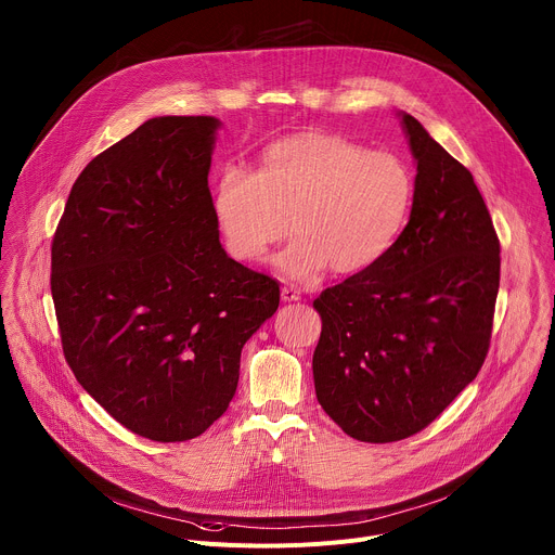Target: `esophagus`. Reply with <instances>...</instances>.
Instances as JSON below:
<instances>
[{
  "instance_id": "obj_1",
  "label": "esophagus",
  "mask_w": 555,
  "mask_h": 555,
  "mask_svg": "<svg viewBox=\"0 0 555 555\" xmlns=\"http://www.w3.org/2000/svg\"><path fill=\"white\" fill-rule=\"evenodd\" d=\"M281 298L283 302H296L300 300V292H296L294 287H281Z\"/></svg>"
}]
</instances>
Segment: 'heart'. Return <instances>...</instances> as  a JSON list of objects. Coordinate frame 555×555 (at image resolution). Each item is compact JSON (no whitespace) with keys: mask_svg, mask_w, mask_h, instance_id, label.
Returning <instances> with one entry per match:
<instances>
[{"mask_svg":"<svg viewBox=\"0 0 555 555\" xmlns=\"http://www.w3.org/2000/svg\"><path fill=\"white\" fill-rule=\"evenodd\" d=\"M415 180L388 151H369L340 133L300 129L268 142L257 169L225 167L212 186V215L228 255L259 263L292 228L298 240L279 270L298 283L327 268L340 276L371 270L400 240Z\"/></svg>","mask_w":555,"mask_h":555,"instance_id":"b5f03b06","label":"heart"}]
</instances>
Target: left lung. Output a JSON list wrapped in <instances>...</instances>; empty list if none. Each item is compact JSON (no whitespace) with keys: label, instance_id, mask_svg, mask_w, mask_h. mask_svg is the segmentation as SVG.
Returning a JSON list of instances; mask_svg holds the SVG:
<instances>
[{"label":"left lung","instance_id":"1","mask_svg":"<svg viewBox=\"0 0 555 555\" xmlns=\"http://www.w3.org/2000/svg\"><path fill=\"white\" fill-rule=\"evenodd\" d=\"M402 125L417 163L406 228L379 263L313 300L315 398L366 443L424 430L477 377L501 281V244L472 173L411 114Z\"/></svg>","mask_w":555,"mask_h":555}]
</instances>
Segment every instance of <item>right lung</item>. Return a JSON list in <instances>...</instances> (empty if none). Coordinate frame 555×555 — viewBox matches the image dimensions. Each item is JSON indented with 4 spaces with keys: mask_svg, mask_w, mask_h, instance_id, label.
<instances>
[{
    "mask_svg": "<svg viewBox=\"0 0 555 555\" xmlns=\"http://www.w3.org/2000/svg\"><path fill=\"white\" fill-rule=\"evenodd\" d=\"M219 120L160 116L76 178L52 240L63 356L127 430L186 441L217 422L242 349L279 307L219 244L208 171Z\"/></svg>",
    "mask_w": 555,
    "mask_h": 555,
    "instance_id": "add662e5",
    "label": "right lung"
}]
</instances>
